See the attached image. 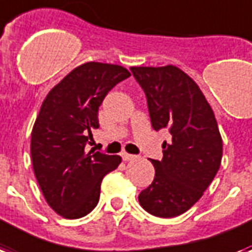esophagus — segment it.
<instances>
[{"instance_id": "1", "label": "esophagus", "mask_w": 252, "mask_h": 252, "mask_svg": "<svg viewBox=\"0 0 252 252\" xmlns=\"http://www.w3.org/2000/svg\"><path fill=\"white\" fill-rule=\"evenodd\" d=\"M122 157L124 161H132V160H134V158H137V156H134V155H129V153H123Z\"/></svg>"}]
</instances>
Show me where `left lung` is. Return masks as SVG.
<instances>
[{
  "label": "left lung",
  "instance_id": "obj_1",
  "mask_svg": "<svg viewBox=\"0 0 252 252\" xmlns=\"http://www.w3.org/2000/svg\"><path fill=\"white\" fill-rule=\"evenodd\" d=\"M147 96L153 129H168L162 160H152L155 178L139 194L149 214L177 217L189 210L216 177L222 139L216 116L194 80L176 66L130 67Z\"/></svg>",
  "mask_w": 252,
  "mask_h": 252
}]
</instances>
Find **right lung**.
I'll list each match as a JSON object with an SVG mask.
<instances>
[{
	"label": "right lung",
	"mask_w": 252,
	"mask_h": 252,
	"mask_svg": "<svg viewBox=\"0 0 252 252\" xmlns=\"http://www.w3.org/2000/svg\"><path fill=\"white\" fill-rule=\"evenodd\" d=\"M118 64L88 62L66 75L49 92L32 132V161L36 181L51 209L76 220L99 202L100 185L122 157L86 152L99 128V107L111 90L129 78Z\"/></svg>",
	"instance_id": "add662e5"
}]
</instances>
